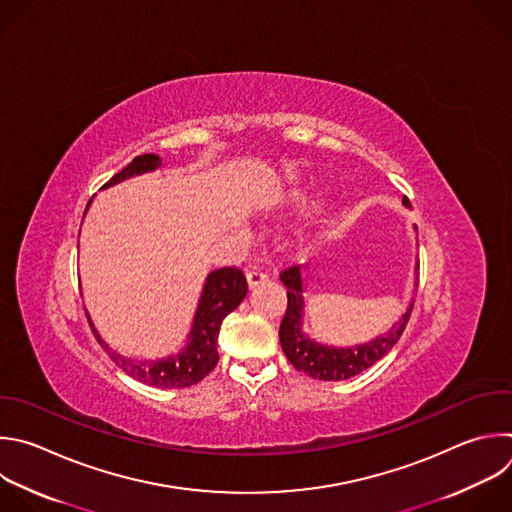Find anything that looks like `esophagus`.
<instances>
[{
    "instance_id": "obj_1",
    "label": "esophagus",
    "mask_w": 512,
    "mask_h": 512,
    "mask_svg": "<svg viewBox=\"0 0 512 512\" xmlns=\"http://www.w3.org/2000/svg\"><path fill=\"white\" fill-rule=\"evenodd\" d=\"M245 279H247V287L255 289V287H259V285H263L267 281V275L263 271H259V269H253V271H247Z\"/></svg>"
}]
</instances>
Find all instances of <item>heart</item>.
I'll use <instances>...</instances> for the list:
<instances>
[{"instance_id": "heart-1", "label": "heart", "mask_w": 512, "mask_h": 512, "mask_svg": "<svg viewBox=\"0 0 512 512\" xmlns=\"http://www.w3.org/2000/svg\"><path fill=\"white\" fill-rule=\"evenodd\" d=\"M295 199H301V195H295Z\"/></svg>"}]
</instances>
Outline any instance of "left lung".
Here are the masks:
<instances>
[{"label":"left lung","instance_id":"left-lung-1","mask_svg":"<svg viewBox=\"0 0 512 512\" xmlns=\"http://www.w3.org/2000/svg\"><path fill=\"white\" fill-rule=\"evenodd\" d=\"M404 207H410V201H402ZM420 269V261H416V275ZM281 283L287 287V311L283 315L279 327V342L285 358L297 372H303L315 380L323 382H339L350 380L364 370L372 368L378 360H382L404 333L414 299L410 301L406 313L390 327V331L370 339L366 344H358L352 348H333L325 344H317L303 333V273L301 267H289L279 275ZM418 285V283H416Z\"/></svg>","mask_w":512,"mask_h":512}]
</instances>
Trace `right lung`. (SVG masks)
Listing matches in <instances>:
<instances>
[{"mask_svg": "<svg viewBox=\"0 0 512 512\" xmlns=\"http://www.w3.org/2000/svg\"><path fill=\"white\" fill-rule=\"evenodd\" d=\"M158 166H162V160L156 154H140L136 156L128 166H124L118 175H114L104 189L114 187L126 179L152 173ZM92 203V201H90ZM88 203V207H90ZM86 207V211H88ZM86 215V213H84ZM247 295V281L243 277V271L237 267H223L215 269L207 275L199 305L193 317V325L187 337L185 348L162 360H132L116 354L104 339L100 337L98 329L94 327L90 315L88 323L92 327L94 337L98 344L104 348V352L110 356V360L130 378L152 386V388H189L197 382H201L205 376L213 372V368L219 362L217 352V339L223 319L241 305V301Z\"/></svg>", "mask_w": 512, "mask_h": 512, "instance_id": "1", "label": "right lung"}]
</instances>
